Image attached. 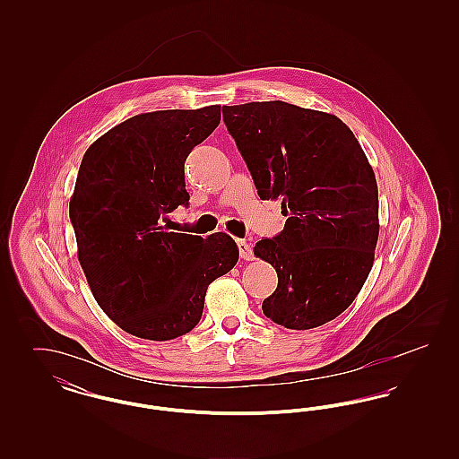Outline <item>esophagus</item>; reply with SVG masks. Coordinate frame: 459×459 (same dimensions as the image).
I'll use <instances>...</instances> for the list:
<instances>
[{
	"label": "esophagus",
	"instance_id": "34e87169",
	"mask_svg": "<svg viewBox=\"0 0 459 459\" xmlns=\"http://www.w3.org/2000/svg\"><path fill=\"white\" fill-rule=\"evenodd\" d=\"M238 247H239V256L246 262H251L255 260V255H253V247L246 242V240H238Z\"/></svg>",
	"mask_w": 459,
	"mask_h": 459
}]
</instances>
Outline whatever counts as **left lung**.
<instances>
[{
  "label": "left lung",
  "mask_w": 459,
  "mask_h": 459,
  "mask_svg": "<svg viewBox=\"0 0 459 459\" xmlns=\"http://www.w3.org/2000/svg\"><path fill=\"white\" fill-rule=\"evenodd\" d=\"M262 199H281L284 230L255 246L279 285L263 313L285 328L320 327L354 301L378 239V189L350 127L284 101L223 107Z\"/></svg>",
  "instance_id": "obj_1"
}]
</instances>
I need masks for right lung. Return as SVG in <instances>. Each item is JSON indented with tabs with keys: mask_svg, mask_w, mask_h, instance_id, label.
<instances>
[{
	"mask_svg": "<svg viewBox=\"0 0 459 459\" xmlns=\"http://www.w3.org/2000/svg\"><path fill=\"white\" fill-rule=\"evenodd\" d=\"M220 124V107L135 115L89 146L70 221L94 299L126 332L170 341L196 327L206 289L239 260L223 232H169L167 213L189 204L184 163Z\"/></svg>",
	"mask_w": 459,
	"mask_h": 459,
	"instance_id": "1",
	"label": "right lung"
}]
</instances>
